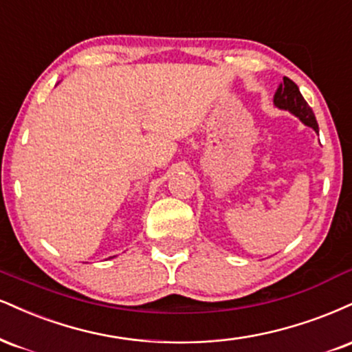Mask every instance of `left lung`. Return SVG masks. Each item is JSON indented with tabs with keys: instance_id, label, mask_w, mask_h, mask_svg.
Returning a JSON list of instances; mask_svg holds the SVG:
<instances>
[{
	"instance_id": "left-lung-1",
	"label": "left lung",
	"mask_w": 352,
	"mask_h": 352,
	"mask_svg": "<svg viewBox=\"0 0 352 352\" xmlns=\"http://www.w3.org/2000/svg\"><path fill=\"white\" fill-rule=\"evenodd\" d=\"M274 107L292 113L294 116H297L305 126H308V128H311L313 131L318 133V122H316L315 113H313V109L308 107V103L305 101L297 85L292 82L290 78L283 77V82L278 85L277 91H275L274 95Z\"/></svg>"
}]
</instances>
